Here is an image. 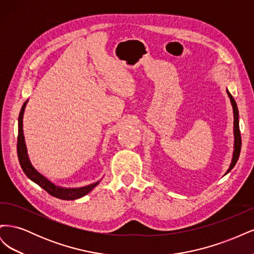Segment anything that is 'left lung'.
<instances>
[{"instance_id": "left-lung-1", "label": "left lung", "mask_w": 254, "mask_h": 254, "mask_svg": "<svg viewBox=\"0 0 254 254\" xmlns=\"http://www.w3.org/2000/svg\"><path fill=\"white\" fill-rule=\"evenodd\" d=\"M227 93L230 97V101H231L232 107H233V117H234V150H233V158H232V162L230 164L229 170L227 171L226 174H228L230 171L232 170L234 167V165L236 164L238 157H240L241 153V147H242V137H241V131H240V124H238V109H237V105L235 99L233 98V96L230 94V92L227 90Z\"/></svg>"}]
</instances>
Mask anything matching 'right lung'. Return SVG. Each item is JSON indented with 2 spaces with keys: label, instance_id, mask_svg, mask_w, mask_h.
Wrapping results in <instances>:
<instances>
[{
  "label": "right lung",
  "instance_id": "right-lung-1",
  "mask_svg": "<svg viewBox=\"0 0 254 254\" xmlns=\"http://www.w3.org/2000/svg\"><path fill=\"white\" fill-rule=\"evenodd\" d=\"M26 104H27V101L24 103V105L22 106L20 114H19V133H18V144H17L18 158H19V162L23 172H24V174L28 177V179L37 183L38 186L41 187L44 190H47L50 195L59 199H63V200H74V199H78L90 193V191L99 183V181L82 188H76V189L61 188L51 182L48 178H45V177L38 172L32 165V163H30V160L27 155L24 134H23V113H24Z\"/></svg>",
  "mask_w": 254,
  "mask_h": 254
}]
</instances>
